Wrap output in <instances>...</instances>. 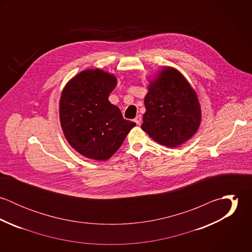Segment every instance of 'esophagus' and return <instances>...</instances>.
<instances>
[{
    "label": "esophagus",
    "instance_id": "1",
    "mask_svg": "<svg viewBox=\"0 0 252 252\" xmlns=\"http://www.w3.org/2000/svg\"><path fill=\"white\" fill-rule=\"evenodd\" d=\"M134 121H135L138 125H140L141 122H142V115H137V117L134 119Z\"/></svg>",
    "mask_w": 252,
    "mask_h": 252
}]
</instances>
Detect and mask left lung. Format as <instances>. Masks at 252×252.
Listing matches in <instances>:
<instances>
[{
	"label": "left lung",
	"instance_id": "1",
	"mask_svg": "<svg viewBox=\"0 0 252 252\" xmlns=\"http://www.w3.org/2000/svg\"><path fill=\"white\" fill-rule=\"evenodd\" d=\"M142 129L156 143L177 147L198 131L202 110L196 91L181 72L163 67L149 80Z\"/></svg>",
	"mask_w": 252,
	"mask_h": 252
}]
</instances>
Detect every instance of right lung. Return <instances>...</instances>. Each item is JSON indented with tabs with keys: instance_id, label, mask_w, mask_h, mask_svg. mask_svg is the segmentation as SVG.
Segmentation results:
<instances>
[{
	"instance_id": "obj_1",
	"label": "right lung",
	"mask_w": 252,
	"mask_h": 252,
	"mask_svg": "<svg viewBox=\"0 0 252 252\" xmlns=\"http://www.w3.org/2000/svg\"><path fill=\"white\" fill-rule=\"evenodd\" d=\"M116 84L113 73L88 69L75 74L62 90L59 116L64 136L86 158L108 160L136 126L108 101Z\"/></svg>"
}]
</instances>
